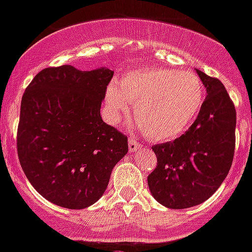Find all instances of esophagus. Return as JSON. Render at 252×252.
<instances>
[{
	"label": "esophagus",
	"mask_w": 252,
	"mask_h": 252,
	"mask_svg": "<svg viewBox=\"0 0 252 252\" xmlns=\"http://www.w3.org/2000/svg\"><path fill=\"white\" fill-rule=\"evenodd\" d=\"M128 149H130V153L137 152V150L141 149V144L134 137H130L128 139Z\"/></svg>",
	"instance_id": "esophagus-1"
}]
</instances>
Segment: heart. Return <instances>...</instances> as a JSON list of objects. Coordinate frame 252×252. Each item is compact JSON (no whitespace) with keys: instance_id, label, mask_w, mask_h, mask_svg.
Returning a JSON list of instances; mask_svg holds the SVG:
<instances>
[{"instance_id":"obj_1","label":"heart","mask_w":252,"mask_h":252,"mask_svg":"<svg viewBox=\"0 0 252 252\" xmlns=\"http://www.w3.org/2000/svg\"><path fill=\"white\" fill-rule=\"evenodd\" d=\"M204 87L188 71L144 67L127 71L105 90L108 121L118 124L135 104V117L152 141H172L192 126L204 104Z\"/></svg>"}]
</instances>
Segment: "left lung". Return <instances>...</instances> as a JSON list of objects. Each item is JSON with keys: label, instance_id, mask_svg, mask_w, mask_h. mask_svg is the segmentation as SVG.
Instances as JSON below:
<instances>
[{"label": "left lung", "instance_id": "1", "mask_svg": "<svg viewBox=\"0 0 252 252\" xmlns=\"http://www.w3.org/2000/svg\"><path fill=\"white\" fill-rule=\"evenodd\" d=\"M196 72L206 89L197 118L182 136L152 147L158 163L148 176V186L154 199L169 209H186L209 199L233 160V102L218 79Z\"/></svg>", "mask_w": 252, "mask_h": 252}]
</instances>
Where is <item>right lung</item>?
I'll use <instances>...</instances> for the list:
<instances>
[{"label":"right lung","instance_id":"obj_1","mask_svg":"<svg viewBox=\"0 0 252 252\" xmlns=\"http://www.w3.org/2000/svg\"><path fill=\"white\" fill-rule=\"evenodd\" d=\"M112 76L105 67H47L24 93L19 160L33 188L56 205L84 209L95 203L128 152L127 137L100 117Z\"/></svg>","mask_w":252,"mask_h":252}]
</instances>
